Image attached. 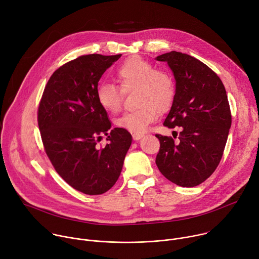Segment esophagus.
Listing matches in <instances>:
<instances>
[{"label": "esophagus", "mask_w": 259, "mask_h": 259, "mask_svg": "<svg viewBox=\"0 0 259 259\" xmlns=\"http://www.w3.org/2000/svg\"><path fill=\"white\" fill-rule=\"evenodd\" d=\"M132 137H133L134 140H139L140 138L143 137V134H136V133H133V134H132Z\"/></svg>", "instance_id": "obj_1"}]
</instances>
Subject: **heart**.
Masks as SVG:
<instances>
[{
    "instance_id": "obj_1",
    "label": "heart",
    "mask_w": 259,
    "mask_h": 259,
    "mask_svg": "<svg viewBox=\"0 0 259 259\" xmlns=\"http://www.w3.org/2000/svg\"><path fill=\"white\" fill-rule=\"evenodd\" d=\"M116 78L124 92L137 90L135 103L138 107L116 120V126L122 130L143 133L157 119L158 112H166L173 103L175 85L172 77L139 56L126 59L118 67ZM96 97L99 105L110 114L121 109L123 92L113 83H101Z\"/></svg>"
}]
</instances>
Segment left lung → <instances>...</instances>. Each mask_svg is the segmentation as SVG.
<instances>
[{
	"label": "left lung",
	"instance_id": "obj_1",
	"mask_svg": "<svg viewBox=\"0 0 259 259\" xmlns=\"http://www.w3.org/2000/svg\"><path fill=\"white\" fill-rule=\"evenodd\" d=\"M156 59L169 65L176 83L164 126L181 128L177 143L172 137L156 135L161 144L156 164L177 186L197 187L215 171L224 155L232 125L227 91L216 73L191 55L171 51Z\"/></svg>",
	"mask_w": 259,
	"mask_h": 259
}]
</instances>
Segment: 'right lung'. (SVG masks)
<instances>
[{
    "label": "right lung",
    "instance_id": "add662e5",
    "mask_svg": "<svg viewBox=\"0 0 259 259\" xmlns=\"http://www.w3.org/2000/svg\"><path fill=\"white\" fill-rule=\"evenodd\" d=\"M122 54H89L73 59L49 79L38 110L46 154L71 188L101 195L114 187L132 142L131 134L112 127L96 91L104 71ZM106 135L108 143L97 142Z\"/></svg>",
    "mask_w": 259,
    "mask_h": 259
}]
</instances>
